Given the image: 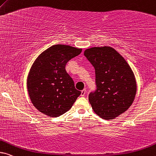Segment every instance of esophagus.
<instances>
[{
	"instance_id": "34e87169",
	"label": "esophagus",
	"mask_w": 156,
	"mask_h": 156,
	"mask_svg": "<svg viewBox=\"0 0 156 156\" xmlns=\"http://www.w3.org/2000/svg\"><path fill=\"white\" fill-rule=\"evenodd\" d=\"M86 92H87L86 89H84V90H82V92H81V96H82V97H84V95H85Z\"/></svg>"
}]
</instances>
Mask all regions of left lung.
Instances as JSON below:
<instances>
[{
  "label": "left lung",
  "instance_id": "left-lung-1",
  "mask_svg": "<svg viewBox=\"0 0 156 156\" xmlns=\"http://www.w3.org/2000/svg\"><path fill=\"white\" fill-rule=\"evenodd\" d=\"M84 54L95 69L97 90L89 94V102L101 118L115 119L135 100L137 84L132 69L111 46L87 48Z\"/></svg>",
  "mask_w": 156,
  "mask_h": 156
}]
</instances>
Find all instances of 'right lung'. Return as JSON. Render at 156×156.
Wrapping results in <instances>:
<instances>
[{
  "instance_id": "right-lung-1",
  "label": "right lung",
  "mask_w": 156,
  "mask_h": 156,
  "mask_svg": "<svg viewBox=\"0 0 156 156\" xmlns=\"http://www.w3.org/2000/svg\"><path fill=\"white\" fill-rule=\"evenodd\" d=\"M82 50L56 44L44 51L34 61L26 85L30 100L39 112L51 118L59 117L70 110L80 95L65 66Z\"/></svg>"
}]
</instances>
